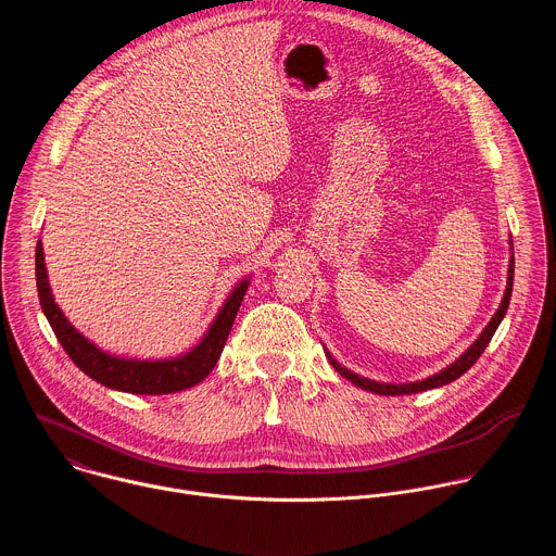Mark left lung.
<instances>
[{"label": "left lung", "instance_id": "8db88e82", "mask_svg": "<svg viewBox=\"0 0 556 556\" xmlns=\"http://www.w3.org/2000/svg\"><path fill=\"white\" fill-rule=\"evenodd\" d=\"M513 277H515V257H510V266H508V283H506V292H504V299H502V305H500V309L495 312V316L491 319V324L484 328V332L480 334V339L475 341L455 363H451L446 369H442L440 374H433V376H429V378H425V380H418V382H403V384H391V382H376V380H369V378H363V376H358V374H354V371H350V369H345L343 365H339L332 356H330V352H326L328 354V358H330V363H332V367L341 374V376H345L350 382H354L356 387H361V389H367V391H371V393H380V395H401V393H418V391H427V389H435V387H442V384H448V382H453L455 378H459L464 371H468L472 365H475V361H478L480 356H482V352L486 350V345L491 343V339H493V334H495V330L500 328V324H502V319H504V314H506V309H508V303H510V294H513Z\"/></svg>", "mask_w": 556, "mask_h": 556}]
</instances>
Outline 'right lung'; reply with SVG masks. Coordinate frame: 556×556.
Segmentation results:
<instances>
[{
  "label": "right lung",
  "instance_id": "obj_1",
  "mask_svg": "<svg viewBox=\"0 0 556 556\" xmlns=\"http://www.w3.org/2000/svg\"><path fill=\"white\" fill-rule=\"evenodd\" d=\"M35 275H37V292H39L41 309L46 314L54 337L59 339V343L63 345L72 363L84 374H88L92 380L110 389L138 393V395L176 393L204 380L215 367L224 350L237 309H240L242 299L249 290V279L237 283V288L228 294L226 303L215 316L213 326L206 330L204 339L191 352L176 358H165V361H136V358H121L99 350L81 332H76V328L65 319V314L52 299V290H50L48 273L43 264L41 240L37 242V253H35Z\"/></svg>",
  "mask_w": 556,
  "mask_h": 556
}]
</instances>
